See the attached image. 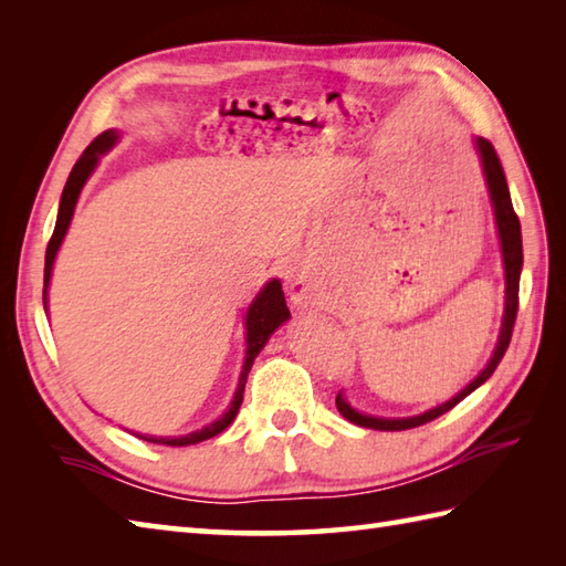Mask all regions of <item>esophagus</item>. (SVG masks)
<instances>
[{
	"label": "esophagus",
	"mask_w": 566,
	"mask_h": 566,
	"mask_svg": "<svg viewBox=\"0 0 566 566\" xmlns=\"http://www.w3.org/2000/svg\"><path fill=\"white\" fill-rule=\"evenodd\" d=\"M280 270H282L284 276H290V282H292L290 290H292V298H294V302H304V298H306V286H304L302 280H296V276H294L292 262H290V260H282Z\"/></svg>",
	"instance_id": "1"
}]
</instances>
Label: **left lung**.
<instances>
[{
    "label": "left lung",
    "instance_id": "1",
    "mask_svg": "<svg viewBox=\"0 0 566 566\" xmlns=\"http://www.w3.org/2000/svg\"><path fill=\"white\" fill-rule=\"evenodd\" d=\"M476 148H479V155H482L489 195H491V203H494L496 226H499V235H501L503 264H506V314H503V326H501V335H499V345L494 350V357L489 359V365L482 369V375H479L472 384H469L467 389L457 394L454 399H450L448 403H442L438 408H430L428 413H420V416H413V418H371V416H363V413H357L355 408L347 406L343 396L338 394V396H335V406H338V411L355 426L375 428V430H408V428H418L423 423H430V420H436L442 413H448L450 408H454L462 399H467V396L472 394L476 387H482V384L491 375H494V369L499 367L503 355H506V350H509L513 326H515V316H518V290H521V270H523L521 221H518V213L513 211L506 175H503V167H501V160H499L494 146H491V143L484 140V138H476Z\"/></svg>",
    "mask_w": 566,
    "mask_h": 566
}]
</instances>
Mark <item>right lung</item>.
I'll return each instance as SVG.
<instances>
[{
	"mask_svg": "<svg viewBox=\"0 0 566 566\" xmlns=\"http://www.w3.org/2000/svg\"><path fill=\"white\" fill-rule=\"evenodd\" d=\"M118 134L116 130H104L97 138H94L84 153L77 158L75 167H72V172L65 182L63 189V197H60V209H57V221H55V231L48 240V248H45V270H43V304H45V290H48V282H51V272H53V260H55V252L63 243V238L67 233V226L72 221V211H75V203L80 191L87 182V177L92 175L94 165H97L99 155L109 150L114 143H116ZM290 318V308H286L284 302V292H282V284L280 280H272L264 290L255 296V302L250 304L248 308V318H245V326H248V350H245V365H243V375H240L238 381V391L233 396L231 406H228V411L216 420V423L201 428L197 432H189V436L182 438H146L143 440L148 442H158V444H167V448H185V444H197L201 440H209L213 436H219L221 430H226L228 426L233 423L235 416H238V408L243 403V391H245V381H248V371L255 363V357L260 355V350L264 347V343L270 340V335L282 326V323ZM140 438V436H138Z\"/></svg>",
	"mask_w": 566,
	"mask_h": 566,
	"instance_id": "obj_1",
	"label": "right lung"
}]
</instances>
